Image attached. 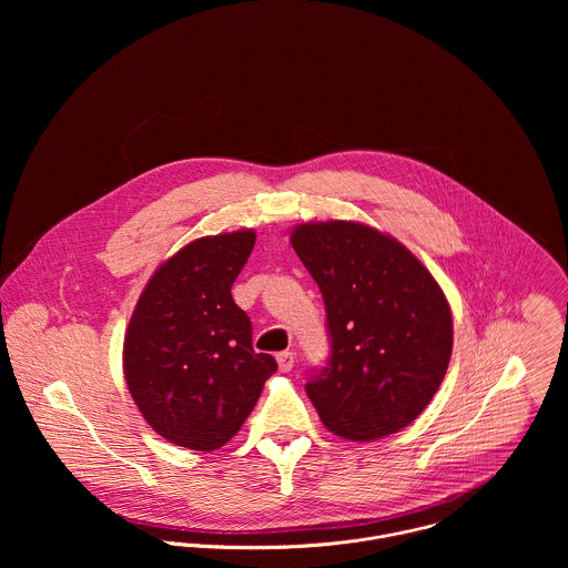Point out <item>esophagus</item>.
<instances>
[{
	"instance_id": "1",
	"label": "esophagus",
	"mask_w": 568,
	"mask_h": 568,
	"mask_svg": "<svg viewBox=\"0 0 568 568\" xmlns=\"http://www.w3.org/2000/svg\"><path fill=\"white\" fill-rule=\"evenodd\" d=\"M277 365H280V372H291L293 365H295V354L293 352H280L277 354Z\"/></svg>"
}]
</instances>
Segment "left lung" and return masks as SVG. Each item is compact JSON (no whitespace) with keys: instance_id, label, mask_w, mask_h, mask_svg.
<instances>
[{"instance_id":"8db88e82","label":"left lung","mask_w":568,"mask_h":568,"mask_svg":"<svg viewBox=\"0 0 568 568\" xmlns=\"http://www.w3.org/2000/svg\"><path fill=\"white\" fill-rule=\"evenodd\" d=\"M291 243L324 295L329 336L308 398L343 439L398 433L450 363L453 317L439 284L405 244L361 223H304Z\"/></svg>"}]
</instances>
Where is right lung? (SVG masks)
<instances>
[{
	"mask_svg": "<svg viewBox=\"0 0 568 568\" xmlns=\"http://www.w3.org/2000/svg\"><path fill=\"white\" fill-rule=\"evenodd\" d=\"M253 230L207 236L176 251L146 284L124 336V378L163 439L216 450L257 403L277 363L251 345V322L232 297Z\"/></svg>",
	"mask_w": 568,
	"mask_h": 568,
	"instance_id": "obj_1",
	"label": "right lung"
}]
</instances>
